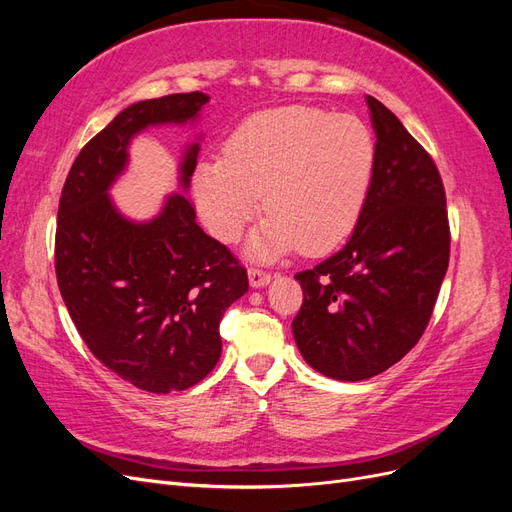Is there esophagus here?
<instances>
[{
	"mask_svg": "<svg viewBox=\"0 0 512 512\" xmlns=\"http://www.w3.org/2000/svg\"><path fill=\"white\" fill-rule=\"evenodd\" d=\"M247 275H250V286L252 288H262V286H267L271 282V273L262 271V269H256V267H252L250 271H247Z\"/></svg>",
	"mask_w": 512,
	"mask_h": 512,
	"instance_id": "esophagus-1",
	"label": "esophagus"
}]
</instances>
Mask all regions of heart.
I'll use <instances>...</instances> for the list:
<instances>
[{
  "mask_svg": "<svg viewBox=\"0 0 512 512\" xmlns=\"http://www.w3.org/2000/svg\"><path fill=\"white\" fill-rule=\"evenodd\" d=\"M378 145L361 119L292 104L243 119L224 156L196 168L200 215L224 243H235L260 209L267 220L250 256L273 260L292 250L322 254L350 237L365 211Z\"/></svg>",
  "mask_w": 512,
  "mask_h": 512,
  "instance_id": "heart-1",
  "label": "heart"
}]
</instances>
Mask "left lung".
<instances>
[{
  "label": "left lung",
  "instance_id": "obj_1",
  "mask_svg": "<svg viewBox=\"0 0 512 512\" xmlns=\"http://www.w3.org/2000/svg\"><path fill=\"white\" fill-rule=\"evenodd\" d=\"M378 166L348 243L294 275L303 359L344 382L374 378L416 346L448 269L451 232L436 164L389 108L367 96Z\"/></svg>",
  "mask_w": 512,
  "mask_h": 512
}]
</instances>
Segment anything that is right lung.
<instances>
[{
	"instance_id": "right-lung-1",
	"label": "right lung",
	"mask_w": 512,
	"mask_h": 512,
	"mask_svg": "<svg viewBox=\"0 0 512 512\" xmlns=\"http://www.w3.org/2000/svg\"><path fill=\"white\" fill-rule=\"evenodd\" d=\"M207 102L192 91L123 108L76 156L59 198L55 273L76 331L102 365L158 395L190 389L218 363L220 320L247 292V271L196 224L185 194H170L153 220L134 222L108 190L138 132L196 121ZM198 151L192 143L183 153V190Z\"/></svg>"
}]
</instances>
